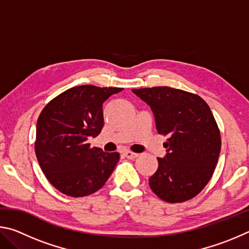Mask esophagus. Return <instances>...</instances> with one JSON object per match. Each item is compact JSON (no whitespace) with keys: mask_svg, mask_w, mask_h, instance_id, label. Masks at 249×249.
<instances>
[{"mask_svg":"<svg viewBox=\"0 0 249 249\" xmlns=\"http://www.w3.org/2000/svg\"><path fill=\"white\" fill-rule=\"evenodd\" d=\"M124 156L128 159H135L136 157H138V154L133 153V151H130V150H126V151H124Z\"/></svg>","mask_w":249,"mask_h":249,"instance_id":"1","label":"esophagus"}]
</instances>
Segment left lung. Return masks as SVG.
Segmentation results:
<instances>
[{
    "mask_svg": "<svg viewBox=\"0 0 249 249\" xmlns=\"http://www.w3.org/2000/svg\"><path fill=\"white\" fill-rule=\"evenodd\" d=\"M132 91L150 107L157 132L168 136L167 154L157 158L150 189L169 203L192 199L212 178L221 151L220 129L210 107L197 94L169 87Z\"/></svg>",
    "mask_w": 249,
    "mask_h": 249,
    "instance_id": "1",
    "label": "left lung"
}]
</instances>
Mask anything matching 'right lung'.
I'll use <instances>...</instances> for the list:
<instances>
[{
  "label": "right lung",
  "mask_w": 249,
  "mask_h": 249,
  "mask_svg": "<svg viewBox=\"0 0 249 249\" xmlns=\"http://www.w3.org/2000/svg\"><path fill=\"white\" fill-rule=\"evenodd\" d=\"M122 88L78 86L57 95L37 121L35 153L48 181L66 196L80 197L103 187L119 153L90 147L103 128V103Z\"/></svg>",
  "instance_id": "1"
}]
</instances>
